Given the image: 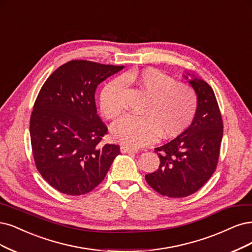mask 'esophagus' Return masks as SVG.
Segmentation results:
<instances>
[{"label":"esophagus","instance_id":"1","mask_svg":"<svg viewBox=\"0 0 252 252\" xmlns=\"http://www.w3.org/2000/svg\"><path fill=\"white\" fill-rule=\"evenodd\" d=\"M120 150L122 153H136L137 152V149L131 148V147H128V146H122Z\"/></svg>","mask_w":252,"mask_h":252}]
</instances>
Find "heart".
<instances>
[{
  "instance_id": "heart-1",
  "label": "heart",
  "mask_w": 252,
  "mask_h": 252,
  "mask_svg": "<svg viewBox=\"0 0 252 252\" xmlns=\"http://www.w3.org/2000/svg\"><path fill=\"white\" fill-rule=\"evenodd\" d=\"M148 96L142 117L126 116L111 126L112 137L121 144L142 147L153 143L160 133L163 138L174 137L190 124L197 110L198 99L189 85L177 83L169 75L155 68L127 75ZM126 80L118 77L104 86L99 99L102 115L115 119L125 110Z\"/></svg>"
}]
</instances>
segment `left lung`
I'll return each instance as SVG.
<instances>
[{
  "mask_svg": "<svg viewBox=\"0 0 252 252\" xmlns=\"http://www.w3.org/2000/svg\"><path fill=\"white\" fill-rule=\"evenodd\" d=\"M189 83L198 99L193 122L174 140L155 148L159 167L145 176L154 190L171 198L192 195L211 178L218 163L223 135L222 117L213 89L194 76Z\"/></svg>",
  "mask_w": 252,
  "mask_h": 252,
  "instance_id": "1",
  "label": "left lung"
}]
</instances>
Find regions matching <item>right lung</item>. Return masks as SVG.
I'll return each mask as SVG.
<instances>
[{
    "mask_svg": "<svg viewBox=\"0 0 252 252\" xmlns=\"http://www.w3.org/2000/svg\"><path fill=\"white\" fill-rule=\"evenodd\" d=\"M124 65L71 60L43 83L30 118L34 161L60 193L91 192L104 179L120 147L101 145L107 127L97 115V86Z\"/></svg>",
    "mask_w": 252,
    "mask_h": 252,
    "instance_id": "obj_1",
    "label": "right lung"
}]
</instances>
